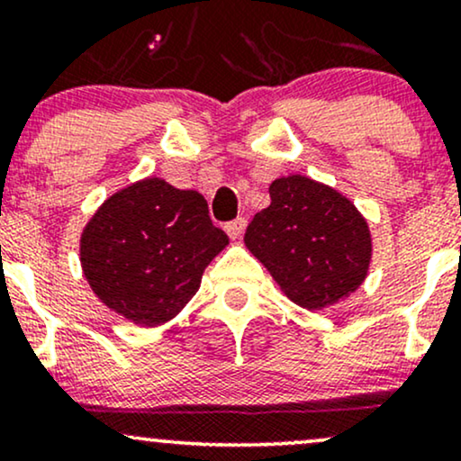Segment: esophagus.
Instances as JSON below:
<instances>
[{
	"mask_svg": "<svg viewBox=\"0 0 461 461\" xmlns=\"http://www.w3.org/2000/svg\"><path fill=\"white\" fill-rule=\"evenodd\" d=\"M245 227H247V219L245 216H238V219L225 223V231L230 238H240L242 231H245Z\"/></svg>",
	"mask_w": 461,
	"mask_h": 461,
	"instance_id": "1",
	"label": "esophagus"
}]
</instances>
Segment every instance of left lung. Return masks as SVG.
Instances as JSON below:
<instances>
[{"label":"left lung","instance_id":"1","mask_svg":"<svg viewBox=\"0 0 461 461\" xmlns=\"http://www.w3.org/2000/svg\"><path fill=\"white\" fill-rule=\"evenodd\" d=\"M271 205L253 216L245 245L305 310L336 303L364 282L370 231L351 201L303 176L275 179Z\"/></svg>","mask_w":461,"mask_h":461}]
</instances>
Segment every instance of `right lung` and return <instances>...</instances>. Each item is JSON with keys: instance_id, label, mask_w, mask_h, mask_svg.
<instances>
[{"instance_id": "1", "label": "right lung", "mask_w": 461, "mask_h": 461, "mask_svg": "<svg viewBox=\"0 0 461 461\" xmlns=\"http://www.w3.org/2000/svg\"><path fill=\"white\" fill-rule=\"evenodd\" d=\"M230 238L197 190L149 177L110 197L82 234V268L108 308L160 325L193 299Z\"/></svg>"}]
</instances>
